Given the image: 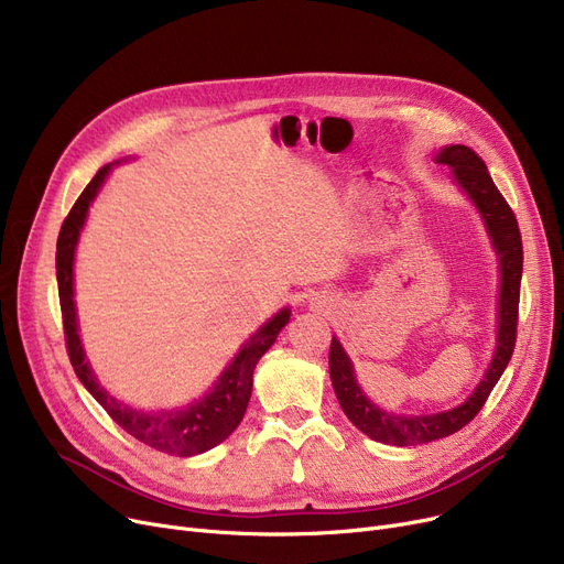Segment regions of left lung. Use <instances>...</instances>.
Here are the masks:
<instances>
[{
  "label": "left lung",
  "instance_id": "1",
  "mask_svg": "<svg viewBox=\"0 0 564 564\" xmlns=\"http://www.w3.org/2000/svg\"><path fill=\"white\" fill-rule=\"evenodd\" d=\"M436 164H446L453 169L455 183L478 207V213L489 232V240L498 256L500 272V290H498V329H496V351L491 364L476 387L462 404L436 411V413H393L377 406L359 387L354 366L343 349L340 340L332 338L329 349V375L336 398L345 411V416L357 425L364 434L389 446H421L443 436L459 432L478 416L485 406L489 393L498 383L502 370L508 368L514 343H517V319H519V290H521V272H523V247L517 217L508 200L496 189L487 164L470 151L468 145H446L441 148L434 158Z\"/></svg>",
  "mask_w": 564,
  "mask_h": 564
}]
</instances>
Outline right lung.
Masks as SVG:
<instances>
[{
    "mask_svg": "<svg viewBox=\"0 0 564 564\" xmlns=\"http://www.w3.org/2000/svg\"><path fill=\"white\" fill-rule=\"evenodd\" d=\"M111 164H105L94 181L86 185V189L75 200L73 210L68 213L62 232L56 240V283H58V302H62L64 315V334L68 357L75 368V375L84 383V389L91 393L98 404L109 413L116 425H121L128 434L137 441L145 443L160 453L175 455V457H194L205 451L215 448L217 443L228 438L235 427L240 425L251 389H253V370L260 361L262 354L270 349L290 319V308H281L270 322L262 327L240 347L226 366V370L215 381V387L207 391L200 400H194L181 409H158V411H143L134 409L121 400H116L100 381L96 379L91 366L86 361V354L79 340L77 327V311H75V290H73V264H75V249L79 242V232L84 228L88 205L94 203L100 187L105 185Z\"/></svg>",
    "mask_w": 564,
    "mask_h": 564,
    "instance_id": "1",
    "label": "right lung"
}]
</instances>
